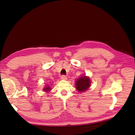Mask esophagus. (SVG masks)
I'll list each match as a JSON object with an SVG mask.
<instances>
[{
    "mask_svg": "<svg viewBox=\"0 0 135 135\" xmlns=\"http://www.w3.org/2000/svg\"><path fill=\"white\" fill-rule=\"evenodd\" d=\"M61 79H62V80H66V79H67V77L65 75H62L61 76Z\"/></svg>",
    "mask_w": 135,
    "mask_h": 135,
    "instance_id": "1",
    "label": "esophagus"
}]
</instances>
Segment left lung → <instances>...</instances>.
I'll return each mask as SVG.
<instances>
[{
  "mask_svg": "<svg viewBox=\"0 0 135 135\" xmlns=\"http://www.w3.org/2000/svg\"><path fill=\"white\" fill-rule=\"evenodd\" d=\"M90 81L88 77L82 76L76 81V88L79 91H85L90 87Z\"/></svg>",
  "mask_w": 135,
  "mask_h": 135,
  "instance_id": "1",
  "label": "left lung"
}]
</instances>
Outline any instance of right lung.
<instances>
[{"mask_svg": "<svg viewBox=\"0 0 135 135\" xmlns=\"http://www.w3.org/2000/svg\"><path fill=\"white\" fill-rule=\"evenodd\" d=\"M50 90V87H49V86H47V87H46V88H44V91H49Z\"/></svg>", "mask_w": 135, "mask_h": 135, "instance_id": "add662e5", "label": "right lung"}]
</instances>
